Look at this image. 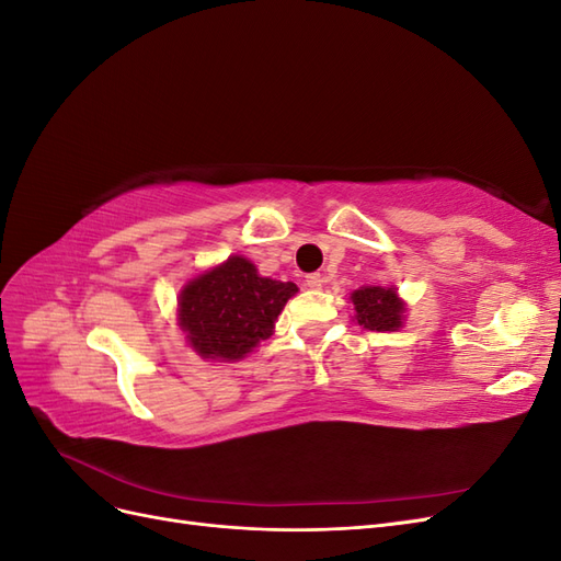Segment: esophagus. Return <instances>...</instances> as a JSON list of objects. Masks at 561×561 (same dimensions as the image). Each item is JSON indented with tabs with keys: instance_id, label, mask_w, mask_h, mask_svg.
Returning <instances> with one entry per match:
<instances>
[{
	"instance_id": "esophagus-1",
	"label": "esophagus",
	"mask_w": 561,
	"mask_h": 561,
	"mask_svg": "<svg viewBox=\"0 0 561 561\" xmlns=\"http://www.w3.org/2000/svg\"><path fill=\"white\" fill-rule=\"evenodd\" d=\"M322 285V276L320 274H309L307 276V287H311V290H320Z\"/></svg>"
}]
</instances>
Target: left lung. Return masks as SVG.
Wrapping results in <instances>:
<instances>
[{"label": "left lung", "mask_w": 561, "mask_h": 561, "mask_svg": "<svg viewBox=\"0 0 561 561\" xmlns=\"http://www.w3.org/2000/svg\"><path fill=\"white\" fill-rule=\"evenodd\" d=\"M353 320L371 332H398L407 318V301L396 285H363L351 293Z\"/></svg>", "instance_id": "8db88e82"}]
</instances>
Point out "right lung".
I'll return each mask as SVG.
<instances>
[{
    "mask_svg": "<svg viewBox=\"0 0 561 561\" xmlns=\"http://www.w3.org/2000/svg\"><path fill=\"white\" fill-rule=\"evenodd\" d=\"M295 283L262 276L243 254H229L194 278L178 297V325L184 342L208 363H236L274 334Z\"/></svg>",
    "mask_w": 561,
    "mask_h": 561,
    "instance_id": "1",
    "label": "right lung"
}]
</instances>
